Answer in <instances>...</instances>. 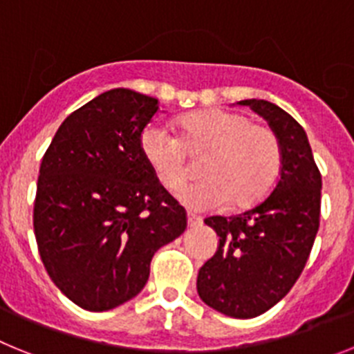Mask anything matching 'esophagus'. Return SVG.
I'll list each match as a JSON object with an SVG mask.
<instances>
[{"instance_id":"1","label":"esophagus","mask_w":354,"mask_h":354,"mask_svg":"<svg viewBox=\"0 0 354 354\" xmlns=\"http://www.w3.org/2000/svg\"><path fill=\"white\" fill-rule=\"evenodd\" d=\"M187 223H189L190 228H196V226H199L201 224V217L199 215H194V214H187Z\"/></svg>"}]
</instances>
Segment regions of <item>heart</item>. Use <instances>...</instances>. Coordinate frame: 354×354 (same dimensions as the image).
I'll use <instances>...</instances> for the list:
<instances>
[{"label":"heart","mask_w":354,"mask_h":354,"mask_svg":"<svg viewBox=\"0 0 354 354\" xmlns=\"http://www.w3.org/2000/svg\"><path fill=\"white\" fill-rule=\"evenodd\" d=\"M176 126L178 137L156 122L146 126L140 133V153L169 190L180 189L189 176L187 153L203 155V178L180 194L192 210H212L228 203L233 208L251 207L278 181L281 146L267 126L221 109L183 115Z\"/></svg>","instance_id":"obj_1"}]
</instances>
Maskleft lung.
I'll list each match as a JSON object with an SVG mask.
<instances>
[{
    "label": "left lung",
    "instance_id": "left-lung-1",
    "mask_svg": "<svg viewBox=\"0 0 354 354\" xmlns=\"http://www.w3.org/2000/svg\"><path fill=\"white\" fill-rule=\"evenodd\" d=\"M262 115L281 146L274 189L251 210L205 219L219 245L198 274V294L210 308L253 319L283 299L299 278L319 230L322 180L306 131L278 104L244 100Z\"/></svg>",
    "mask_w": 354,
    "mask_h": 354
}]
</instances>
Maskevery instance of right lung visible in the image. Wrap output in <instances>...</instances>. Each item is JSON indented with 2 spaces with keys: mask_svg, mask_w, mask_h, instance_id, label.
Masks as SVG:
<instances>
[{
  "mask_svg": "<svg viewBox=\"0 0 354 354\" xmlns=\"http://www.w3.org/2000/svg\"><path fill=\"white\" fill-rule=\"evenodd\" d=\"M156 97L106 91L55 133L37 181L33 230L49 278L75 305L104 312L130 301L151 258L185 232L183 207L140 153Z\"/></svg>",
  "mask_w": 354,
  "mask_h": 354,
  "instance_id": "add662e5",
  "label": "right lung"
}]
</instances>
